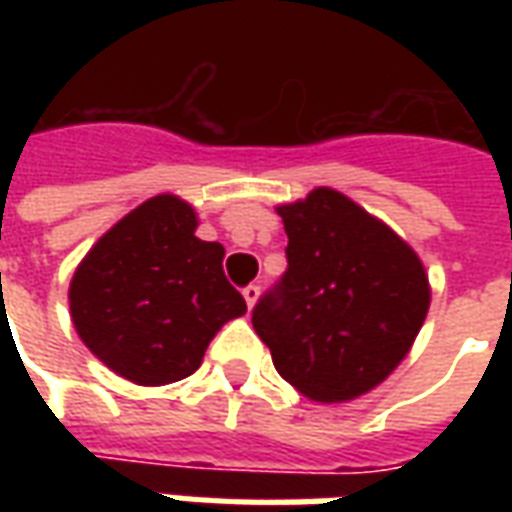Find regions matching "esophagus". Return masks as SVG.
I'll return each mask as SVG.
<instances>
[{
	"mask_svg": "<svg viewBox=\"0 0 512 512\" xmlns=\"http://www.w3.org/2000/svg\"><path fill=\"white\" fill-rule=\"evenodd\" d=\"M257 299H260V288H257V285H246V288H244V301H246V307H249V310L255 307Z\"/></svg>",
	"mask_w": 512,
	"mask_h": 512,
	"instance_id": "esophagus-1",
	"label": "esophagus"
}]
</instances>
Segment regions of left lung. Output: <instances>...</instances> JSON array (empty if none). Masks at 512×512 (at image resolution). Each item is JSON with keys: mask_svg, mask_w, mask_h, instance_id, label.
Masks as SVG:
<instances>
[{"mask_svg": "<svg viewBox=\"0 0 512 512\" xmlns=\"http://www.w3.org/2000/svg\"><path fill=\"white\" fill-rule=\"evenodd\" d=\"M277 213L288 271L257 301L252 326L301 395L354 400L417 340L430 307L425 266L392 227L329 186Z\"/></svg>", "mask_w": 512, "mask_h": 512, "instance_id": "obj_1", "label": "left lung"}]
</instances>
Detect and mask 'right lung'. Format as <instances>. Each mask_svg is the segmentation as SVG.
I'll list each match as a JSON object with an SVG mask.
<instances>
[{
    "label": "right lung",
    "instance_id": "1",
    "mask_svg": "<svg viewBox=\"0 0 512 512\" xmlns=\"http://www.w3.org/2000/svg\"><path fill=\"white\" fill-rule=\"evenodd\" d=\"M197 213L158 194L126 213L84 255L68 290L82 343L139 386L191 376L246 301L224 277V246L200 241Z\"/></svg>",
    "mask_w": 512,
    "mask_h": 512
}]
</instances>
